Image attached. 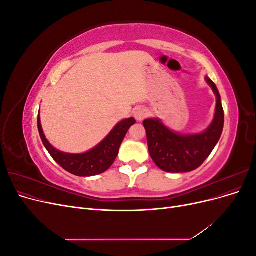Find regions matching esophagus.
I'll use <instances>...</instances> for the list:
<instances>
[{
	"instance_id": "esophagus-1",
	"label": "esophagus",
	"mask_w": 256,
	"mask_h": 256,
	"mask_svg": "<svg viewBox=\"0 0 256 256\" xmlns=\"http://www.w3.org/2000/svg\"><path fill=\"white\" fill-rule=\"evenodd\" d=\"M146 116H147V110H145L144 108H138V109L134 111V118L138 122L143 120Z\"/></svg>"
}]
</instances>
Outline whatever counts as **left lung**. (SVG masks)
Listing matches in <instances>:
<instances>
[{"label":"left lung","mask_w":256,"mask_h":256,"mask_svg":"<svg viewBox=\"0 0 256 256\" xmlns=\"http://www.w3.org/2000/svg\"><path fill=\"white\" fill-rule=\"evenodd\" d=\"M216 98L214 116L210 125L198 134H184L166 127L154 118L143 122L152 159L162 171L186 173L198 168L208 158L219 142L224 125L221 96L216 84L205 76Z\"/></svg>","instance_id":"obj_1"}]
</instances>
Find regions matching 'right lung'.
Wrapping results in <instances>:
<instances>
[{
    "label": "right lung",
    "mask_w": 256,
    "mask_h": 256,
    "mask_svg": "<svg viewBox=\"0 0 256 256\" xmlns=\"http://www.w3.org/2000/svg\"><path fill=\"white\" fill-rule=\"evenodd\" d=\"M134 118H126L116 124L104 140L97 144L94 148L82 154L64 152L53 147L46 138L40 122V116L38 112L37 125L42 141L49 152L51 157L67 172L76 176L88 177L95 176L106 172L109 168L118 154L120 144L125 138L128 129L134 125Z\"/></svg>",
    "instance_id": "obj_1"
}]
</instances>
